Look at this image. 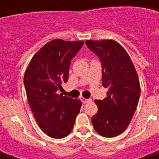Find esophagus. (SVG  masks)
I'll use <instances>...</instances> for the list:
<instances>
[{
	"label": "esophagus",
	"mask_w": 159,
	"mask_h": 159,
	"mask_svg": "<svg viewBox=\"0 0 159 159\" xmlns=\"http://www.w3.org/2000/svg\"><path fill=\"white\" fill-rule=\"evenodd\" d=\"M80 101L82 102L83 103H87V102H90V100H89V99H86V98H84L83 96H80Z\"/></svg>",
	"instance_id": "1"
}]
</instances>
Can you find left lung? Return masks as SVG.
<instances>
[{
  "mask_svg": "<svg viewBox=\"0 0 159 159\" xmlns=\"http://www.w3.org/2000/svg\"><path fill=\"white\" fill-rule=\"evenodd\" d=\"M101 60L102 86L106 98L95 100L97 113L92 117L95 130L104 137H115L128 126L138 105L141 88L137 72L125 49L113 40H86Z\"/></svg>",
  "mask_w": 159,
  "mask_h": 159,
  "instance_id": "left-lung-1",
  "label": "left lung"
}]
</instances>
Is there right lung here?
Here are the masks:
<instances>
[{"mask_svg":"<svg viewBox=\"0 0 159 159\" xmlns=\"http://www.w3.org/2000/svg\"><path fill=\"white\" fill-rule=\"evenodd\" d=\"M83 44V40H51L34 55L25 72L28 102L40 129L50 137L70 134L82 105L80 100L57 91L67 81L70 60Z\"/></svg>","mask_w":159,"mask_h":159,"instance_id":"1","label":"right lung"}]
</instances>
